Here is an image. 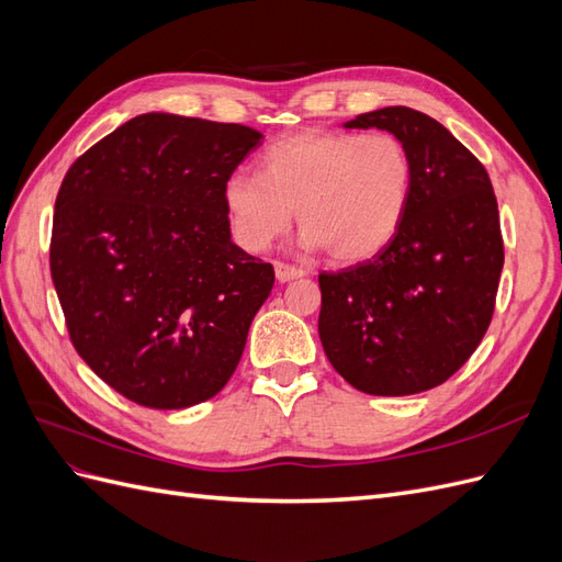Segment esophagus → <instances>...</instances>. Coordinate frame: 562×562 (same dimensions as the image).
Returning <instances> with one entry per match:
<instances>
[{
    "label": "esophagus",
    "mask_w": 562,
    "mask_h": 562,
    "mask_svg": "<svg viewBox=\"0 0 562 562\" xmlns=\"http://www.w3.org/2000/svg\"><path fill=\"white\" fill-rule=\"evenodd\" d=\"M274 271H277V279H279L281 283H288V281L304 277L302 269H297V267H293V265H285V262H277V265H274Z\"/></svg>",
    "instance_id": "obj_1"
}]
</instances>
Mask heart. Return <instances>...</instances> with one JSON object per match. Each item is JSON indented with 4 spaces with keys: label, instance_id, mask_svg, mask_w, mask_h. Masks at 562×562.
<instances>
[{
    "label": "heart",
    "instance_id": "heart-1",
    "mask_svg": "<svg viewBox=\"0 0 562 562\" xmlns=\"http://www.w3.org/2000/svg\"><path fill=\"white\" fill-rule=\"evenodd\" d=\"M413 180L411 151L396 135L307 131L271 145L260 176L232 173L223 196L234 239L250 252L291 227L297 209L304 250L363 262L396 239Z\"/></svg>",
    "mask_w": 562,
    "mask_h": 562
}]
</instances>
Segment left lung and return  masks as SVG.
<instances>
[{"mask_svg":"<svg viewBox=\"0 0 562 562\" xmlns=\"http://www.w3.org/2000/svg\"><path fill=\"white\" fill-rule=\"evenodd\" d=\"M407 147L413 199L372 260L318 274V337L333 368L372 396L443 384L481 345L495 312L504 244L483 164L436 119L411 108L359 114Z\"/></svg>","mask_w":562,"mask_h":562,"instance_id":"8db88e82","label":"left lung"}]
</instances>
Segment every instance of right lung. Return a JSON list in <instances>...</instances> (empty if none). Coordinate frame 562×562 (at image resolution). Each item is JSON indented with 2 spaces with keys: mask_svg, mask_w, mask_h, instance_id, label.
Segmentation results:
<instances>
[{
  "mask_svg": "<svg viewBox=\"0 0 562 562\" xmlns=\"http://www.w3.org/2000/svg\"><path fill=\"white\" fill-rule=\"evenodd\" d=\"M262 133L149 112L70 166L50 234L70 339L128 401L182 411L239 366L274 267L232 241L225 180Z\"/></svg>",
  "mask_w": 562,
  "mask_h": 562,
  "instance_id": "obj_1",
  "label": "right lung"
}]
</instances>
